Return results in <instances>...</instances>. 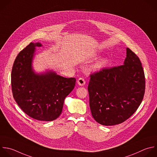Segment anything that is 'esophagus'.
I'll list each match as a JSON object with an SVG mask.
<instances>
[{
    "mask_svg": "<svg viewBox=\"0 0 157 157\" xmlns=\"http://www.w3.org/2000/svg\"><path fill=\"white\" fill-rule=\"evenodd\" d=\"M86 83V81L85 79L83 78H79L78 80V84L79 85V86H84Z\"/></svg>",
    "mask_w": 157,
    "mask_h": 157,
    "instance_id": "esophagus-1",
    "label": "esophagus"
}]
</instances>
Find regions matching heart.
Returning <instances> with one entry per match:
<instances>
[{"mask_svg": "<svg viewBox=\"0 0 157 157\" xmlns=\"http://www.w3.org/2000/svg\"><path fill=\"white\" fill-rule=\"evenodd\" d=\"M108 62V60L106 59H102L101 60H100L99 62H98L95 65H94V68L95 69H100L101 67H103V66H105Z\"/></svg>", "mask_w": 157, "mask_h": 157, "instance_id": "b5f03b06", "label": "heart"}]
</instances>
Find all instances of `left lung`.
Wrapping results in <instances>:
<instances>
[{
  "label": "left lung",
  "instance_id": "1",
  "mask_svg": "<svg viewBox=\"0 0 157 157\" xmlns=\"http://www.w3.org/2000/svg\"><path fill=\"white\" fill-rule=\"evenodd\" d=\"M124 65L103 68L90 75L89 106L94 120L100 124L123 123L137 110L143 100L145 79L139 58L126 48Z\"/></svg>",
  "mask_w": 157,
  "mask_h": 157
}]
</instances>
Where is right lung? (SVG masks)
Instances as JSON below:
<instances>
[{
  "mask_svg": "<svg viewBox=\"0 0 157 157\" xmlns=\"http://www.w3.org/2000/svg\"><path fill=\"white\" fill-rule=\"evenodd\" d=\"M31 42L16 57L12 70L13 97L21 109L30 117L50 121L62 113L64 100L75 86V78H67L54 72L36 75L31 67L34 49Z\"/></svg>",
  "mask_w": 157,
  "mask_h": 157,
  "instance_id": "add662e5",
  "label": "right lung"
}]
</instances>
